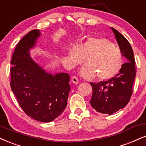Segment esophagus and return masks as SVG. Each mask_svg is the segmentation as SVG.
I'll use <instances>...</instances> for the list:
<instances>
[{
	"mask_svg": "<svg viewBox=\"0 0 146 146\" xmlns=\"http://www.w3.org/2000/svg\"><path fill=\"white\" fill-rule=\"evenodd\" d=\"M71 82L73 84H78L79 83V80H78V78H77V77L73 76L71 79Z\"/></svg>",
	"mask_w": 146,
	"mask_h": 146,
	"instance_id": "esophagus-1",
	"label": "esophagus"
}]
</instances>
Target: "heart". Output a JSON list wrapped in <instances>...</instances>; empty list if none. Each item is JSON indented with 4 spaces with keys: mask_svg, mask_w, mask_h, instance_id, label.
<instances>
[{
    "mask_svg": "<svg viewBox=\"0 0 146 146\" xmlns=\"http://www.w3.org/2000/svg\"><path fill=\"white\" fill-rule=\"evenodd\" d=\"M68 58L73 65L88 64L80 70L82 76L99 80H108L117 76L124 64L122 52L109 40L101 37H89L78 46L68 49Z\"/></svg>",
    "mask_w": 146,
    "mask_h": 146,
    "instance_id": "heart-1",
    "label": "heart"
}]
</instances>
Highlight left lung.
Masks as SVG:
<instances>
[{"label":"left lung","mask_w":146,"mask_h":146,"mask_svg":"<svg viewBox=\"0 0 146 146\" xmlns=\"http://www.w3.org/2000/svg\"><path fill=\"white\" fill-rule=\"evenodd\" d=\"M126 62L115 78L98 83L90 82L93 95L90 104L96 111L112 114L128 104L132 93V86L136 76L133 51L129 42L118 31L111 27Z\"/></svg>","instance_id":"8db88e82"}]
</instances>
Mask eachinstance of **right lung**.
Returning a JSON list of instances; mask_svg holds the SVG:
<instances>
[{
  "label": "right lung",
  "instance_id": "add662e5",
  "mask_svg": "<svg viewBox=\"0 0 146 146\" xmlns=\"http://www.w3.org/2000/svg\"><path fill=\"white\" fill-rule=\"evenodd\" d=\"M40 31H29L20 40L13 53L10 86L18 104L28 116L41 122H51L67 105L71 87L68 73L52 74L31 58Z\"/></svg>",
  "mask_w": 146,
  "mask_h": 146
}]
</instances>
